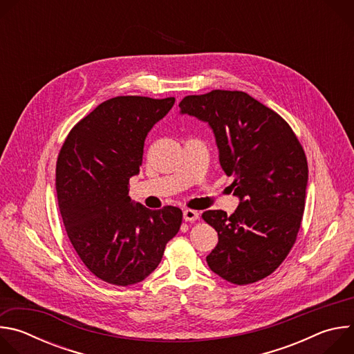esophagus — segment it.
I'll return each mask as SVG.
<instances>
[{"label": "esophagus", "mask_w": 354, "mask_h": 354, "mask_svg": "<svg viewBox=\"0 0 354 354\" xmlns=\"http://www.w3.org/2000/svg\"><path fill=\"white\" fill-rule=\"evenodd\" d=\"M183 220L185 221H196V220H198V213L197 212H194V210H190V209H186V210H183Z\"/></svg>", "instance_id": "esophagus-1"}]
</instances>
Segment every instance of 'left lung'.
<instances>
[{
    "label": "left lung",
    "instance_id": "obj_1",
    "mask_svg": "<svg viewBox=\"0 0 354 354\" xmlns=\"http://www.w3.org/2000/svg\"><path fill=\"white\" fill-rule=\"evenodd\" d=\"M180 113L209 123L220 165L234 176L236 210L201 217L218 234L206 258L224 280L243 286L272 274L291 250L306 207L308 164L288 123L242 91L185 96Z\"/></svg>",
    "mask_w": 354,
    "mask_h": 354
}]
</instances>
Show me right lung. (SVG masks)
<instances>
[{
	"label": "right lung",
	"mask_w": 354,
	"mask_h": 354,
	"mask_svg": "<svg viewBox=\"0 0 354 354\" xmlns=\"http://www.w3.org/2000/svg\"><path fill=\"white\" fill-rule=\"evenodd\" d=\"M174 104L175 97L108 99L71 129L60 149L56 190L68 239L88 270L106 283L142 281L180 228V209L149 210L129 196L145 137Z\"/></svg>",
	"instance_id": "right-lung-1"
}]
</instances>
